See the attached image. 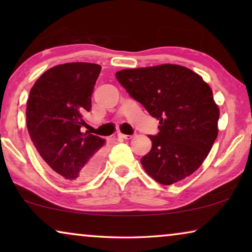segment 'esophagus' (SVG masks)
<instances>
[{"mask_svg": "<svg viewBox=\"0 0 252 252\" xmlns=\"http://www.w3.org/2000/svg\"><path fill=\"white\" fill-rule=\"evenodd\" d=\"M118 137L119 139H124V140H129V139H132L133 135H126V134L118 133Z\"/></svg>", "mask_w": 252, "mask_h": 252, "instance_id": "1", "label": "esophagus"}]
</instances>
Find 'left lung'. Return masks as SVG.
<instances>
[{
  "mask_svg": "<svg viewBox=\"0 0 252 252\" xmlns=\"http://www.w3.org/2000/svg\"><path fill=\"white\" fill-rule=\"evenodd\" d=\"M117 80L130 97L159 120L151 150L141 164L154 180L168 186L194 173L218 136L219 109L201 75L175 64L126 68Z\"/></svg>",
  "mask_w": 252,
  "mask_h": 252,
  "instance_id": "obj_1",
  "label": "left lung"
}]
</instances>
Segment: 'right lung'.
I'll use <instances>...</instances> for the list:
<instances>
[{"instance_id":"add662e5","label":"right lung","mask_w":252,"mask_h":252,"mask_svg":"<svg viewBox=\"0 0 252 252\" xmlns=\"http://www.w3.org/2000/svg\"><path fill=\"white\" fill-rule=\"evenodd\" d=\"M101 65L66 63L44 72L31 89L26 125L31 140L54 177L79 184L96 174L105 140L82 132Z\"/></svg>"}]
</instances>
